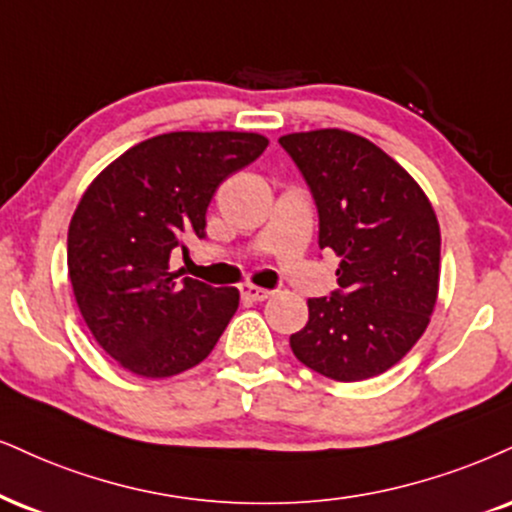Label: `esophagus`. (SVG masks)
I'll list each match as a JSON object with an SVG mask.
<instances>
[{"label": "esophagus", "instance_id": "1", "mask_svg": "<svg viewBox=\"0 0 512 512\" xmlns=\"http://www.w3.org/2000/svg\"><path fill=\"white\" fill-rule=\"evenodd\" d=\"M242 296H244V299H249V301H266V299H270V296H273V292H270V289L256 287V285H244Z\"/></svg>", "mask_w": 512, "mask_h": 512}]
</instances>
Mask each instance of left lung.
<instances>
[{"instance_id": "8db88e82", "label": "left lung", "mask_w": 512, "mask_h": 512, "mask_svg": "<svg viewBox=\"0 0 512 512\" xmlns=\"http://www.w3.org/2000/svg\"><path fill=\"white\" fill-rule=\"evenodd\" d=\"M280 144L311 187L318 244L339 256L342 287L308 299V323L289 346L330 380L382 375L413 349L437 306V213L413 175L356 132H292Z\"/></svg>"}]
</instances>
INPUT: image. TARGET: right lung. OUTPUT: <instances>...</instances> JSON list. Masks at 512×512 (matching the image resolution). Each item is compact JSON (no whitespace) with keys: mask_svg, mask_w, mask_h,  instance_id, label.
<instances>
[{"mask_svg":"<svg viewBox=\"0 0 512 512\" xmlns=\"http://www.w3.org/2000/svg\"><path fill=\"white\" fill-rule=\"evenodd\" d=\"M266 147L258 132H166L130 147L85 189L68 225V277L87 330L123 370L161 380L213 351L239 289L178 282L170 251L204 237L220 182Z\"/></svg>","mask_w":512,"mask_h":512,"instance_id":"add662e5","label":"right lung"}]
</instances>
